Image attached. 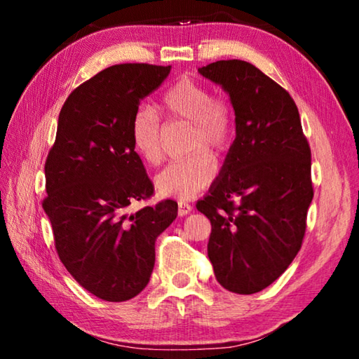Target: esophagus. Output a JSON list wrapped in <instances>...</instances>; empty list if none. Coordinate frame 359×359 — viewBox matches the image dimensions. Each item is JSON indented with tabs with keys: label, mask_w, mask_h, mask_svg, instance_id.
Returning <instances> with one entry per match:
<instances>
[{
	"label": "esophagus",
	"mask_w": 359,
	"mask_h": 359,
	"mask_svg": "<svg viewBox=\"0 0 359 359\" xmlns=\"http://www.w3.org/2000/svg\"><path fill=\"white\" fill-rule=\"evenodd\" d=\"M191 210H193V205L191 204H188L185 201H179V215L180 217L188 215Z\"/></svg>",
	"instance_id": "esophagus-1"
}]
</instances>
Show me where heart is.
Listing matches in <instances>:
<instances>
[{
    "label": "heart",
    "mask_w": 359,
    "mask_h": 359,
    "mask_svg": "<svg viewBox=\"0 0 359 359\" xmlns=\"http://www.w3.org/2000/svg\"><path fill=\"white\" fill-rule=\"evenodd\" d=\"M168 121L190 123L187 151L190 155L172 161L155 179L156 193L163 198L187 201L203 191L217 174V161L233 147L236 137V117L231 102L217 96L208 85L191 77H180L158 102ZM130 135L139 155L151 166L165 158L163 123L147 107L136 111L131 118Z\"/></svg>",
    "instance_id": "heart-1"
}]
</instances>
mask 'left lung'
<instances>
[{"mask_svg":"<svg viewBox=\"0 0 359 359\" xmlns=\"http://www.w3.org/2000/svg\"><path fill=\"white\" fill-rule=\"evenodd\" d=\"M228 92L236 139L209 194L208 255L218 283L253 294L277 280L301 250L313 198L311 147L290 93L253 65L220 60L198 69Z\"/></svg>","mask_w":359,"mask_h":359,"instance_id":"left-lung-1","label":"left lung"}]
</instances>
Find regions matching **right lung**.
<instances>
[{
	"label": "right lung",
	"instance_id": "right-lung-1",
	"mask_svg": "<svg viewBox=\"0 0 359 359\" xmlns=\"http://www.w3.org/2000/svg\"><path fill=\"white\" fill-rule=\"evenodd\" d=\"M171 66L125 63L102 69L65 101L46 160L42 201L60 259L81 287L109 302L147 287L156 238L177 217L172 199L128 214L154 194L131 141V118Z\"/></svg>",
	"mask_w": 359,
	"mask_h": 359
}]
</instances>
